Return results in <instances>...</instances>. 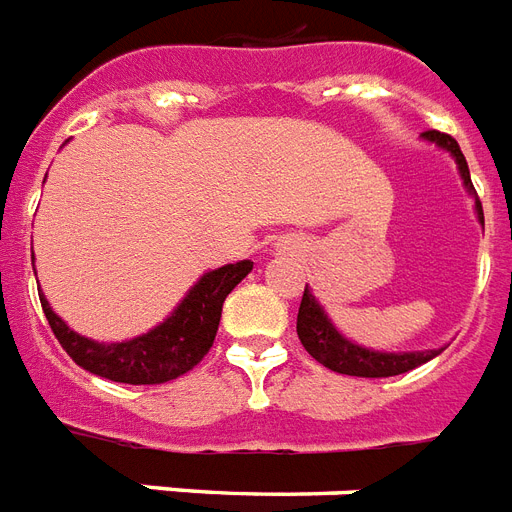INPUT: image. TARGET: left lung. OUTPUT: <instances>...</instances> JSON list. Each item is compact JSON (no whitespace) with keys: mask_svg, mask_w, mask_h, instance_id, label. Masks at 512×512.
<instances>
[{"mask_svg":"<svg viewBox=\"0 0 512 512\" xmlns=\"http://www.w3.org/2000/svg\"><path fill=\"white\" fill-rule=\"evenodd\" d=\"M425 140L436 142L439 147L449 150L455 155L457 166H460V174L465 179V187L470 192L473 190V182H470L468 163H465V155L457 145L455 137H449L444 132H436V129H428L423 132ZM478 219L484 224V211H481V203L476 200ZM296 333L304 343V349L312 354L320 365H325L327 370L343 372V375H357V378H391V375H402V372H410L415 367L425 365L428 359H433L439 351H410V354H383V351H370L362 349L357 343L346 341L333 325L327 320V314L322 312V306L314 301V296L309 293V288L304 290V298H301V306H298V322Z\"/></svg>","mask_w":512,"mask_h":512,"instance_id":"left-lung-1","label":"left lung"}]
</instances>
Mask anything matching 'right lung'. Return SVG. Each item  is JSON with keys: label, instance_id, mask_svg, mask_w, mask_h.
Wrapping results in <instances>:
<instances>
[{"label": "right lung", "instance_id": "obj_1", "mask_svg": "<svg viewBox=\"0 0 512 512\" xmlns=\"http://www.w3.org/2000/svg\"><path fill=\"white\" fill-rule=\"evenodd\" d=\"M253 269V261H237L200 277L185 301L174 309L169 320L150 333L126 343H97L73 333L65 325L47 298L39 296L52 333L60 341L68 357L84 370L116 383L132 386H155L166 383L198 365L214 346L219 320H222L224 298Z\"/></svg>", "mask_w": 512, "mask_h": 512}]
</instances>
